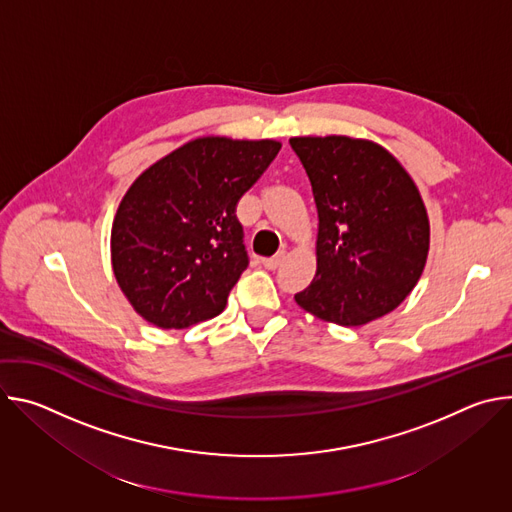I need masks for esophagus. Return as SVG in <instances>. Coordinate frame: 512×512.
<instances>
[{
    "label": "esophagus",
    "mask_w": 512,
    "mask_h": 512,
    "mask_svg": "<svg viewBox=\"0 0 512 512\" xmlns=\"http://www.w3.org/2000/svg\"><path fill=\"white\" fill-rule=\"evenodd\" d=\"M283 259H285V251H277L273 257L263 259V265H265L267 269H277V267L283 263Z\"/></svg>",
    "instance_id": "obj_1"
}]
</instances>
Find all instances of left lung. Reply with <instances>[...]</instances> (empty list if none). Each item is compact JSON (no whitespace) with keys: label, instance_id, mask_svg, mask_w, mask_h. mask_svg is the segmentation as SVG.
<instances>
[{"label":"left lung","instance_id":"obj_1","mask_svg":"<svg viewBox=\"0 0 512 512\" xmlns=\"http://www.w3.org/2000/svg\"><path fill=\"white\" fill-rule=\"evenodd\" d=\"M318 208V269L296 294L306 312L362 326L393 312L415 287L429 251L417 186L381 145L344 135L291 137Z\"/></svg>","mask_w":512,"mask_h":512}]
</instances>
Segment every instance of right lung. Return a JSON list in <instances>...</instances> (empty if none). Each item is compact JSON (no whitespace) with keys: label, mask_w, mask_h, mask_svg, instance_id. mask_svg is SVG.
<instances>
[{"label":"right lung","mask_w":512,"mask_h":512,"mask_svg":"<svg viewBox=\"0 0 512 512\" xmlns=\"http://www.w3.org/2000/svg\"><path fill=\"white\" fill-rule=\"evenodd\" d=\"M279 150L271 139L200 137L131 184L113 221L111 259L139 316L178 330L225 310L249 265L237 204Z\"/></svg>","instance_id":"add662e5"}]
</instances>
